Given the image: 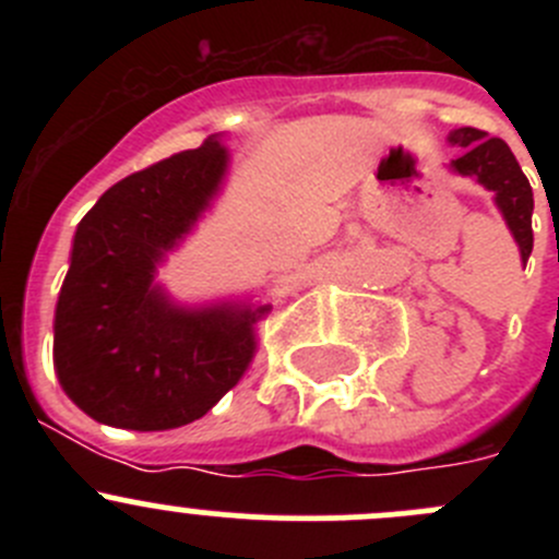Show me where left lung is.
Listing matches in <instances>:
<instances>
[{
    "instance_id": "1",
    "label": "left lung",
    "mask_w": 559,
    "mask_h": 559,
    "mask_svg": "<svg viewBox=\"0 0 559 559\" xmlns=\"http://www.w3.org/2000/svg\"><path fill=\"white\" fill-rule=\"evenodd\" d=\"M449 143L460 148L449 170L462 178H476L484 189L495 194V205L503 213L522 262L527 264L533 251V189L524 178L520 162L500 138H487V132L473 127H460L449 132Z\"/></svg>"
}]
</instances>
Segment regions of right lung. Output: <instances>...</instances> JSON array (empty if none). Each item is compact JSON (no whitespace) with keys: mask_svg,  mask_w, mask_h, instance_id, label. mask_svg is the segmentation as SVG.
<instances>
[{"mask_svg":"<svg viewBox=\"0 0 559 559\" xmlns=\"http://www.w3.org/2000/svg\"><path fill=\"white\" fill-rule=\"evenodd\" d=\"M211 134L105 191L72 238L53 319V365L67 397L123 430H173L205 416L251 365L264 306L186 308L156 284L227 175Z\"/></svg>","mask_w":559,"mask_h":559,"instance_id":"right-lung-1","label":"right lung"}]
</instances>
